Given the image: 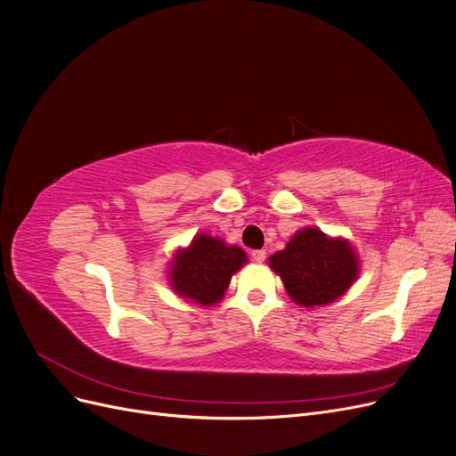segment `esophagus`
I'll list each match as a JSON object with an SVG mask.
<instances>
[{
  "label": "esophagus",
  "mask_w": 456,
  "mask_h": 456,
  "mask_svg": "<svg viewBox=\"0 0 456 456\" xmlns=\"http://www.w3.org/2000/svg\"><path fill=\"white\" fill-rule=\"evenodd\" d=\"M251 256H253L255 262H265L266 260V251L265 249H256V251L251 253Z\"/></svg>",
  "instance_id": "34e87169"
}]
</instances>
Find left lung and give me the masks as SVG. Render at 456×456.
I'll use <instances>...</instances> for the list:
<instances>
[{"label":"left lung","mask_w":456,"mask_h":456,"mask_svg":"<svg viewBox=\"0 0 456 456\" xmlns=\"http://www.w3.org/2000/svg\"><path fill=\"white\" fill-rule=\"evenodd\" d=\"M270 268L300 306H323L337 300L357 278V256L346 240H330L322 230L305 228L270 256Z\"/></svg>","instance_id":"8db88e82"}]
</instances>
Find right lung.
<instances>
[{
    "label": "right lung",
    "instance_id": "obj_1",
    "mask_svg": "<svg viewBox=\"0 0 456 456\" xmlns=\"http://www.w3.org/2000/svg\"><path fill=\"white\" fill-rule=\"evenodd\" d=\"M247 262L243 249L211 236H198L188 249L178 251L171 268V285L184 298L211 306L223 298L232 273Z\"/></svg>",
    "mask_w": 456,
    "mask_h": 456
}]
</instances>
